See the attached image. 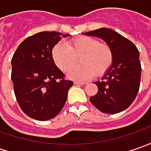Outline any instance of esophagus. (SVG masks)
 <instances>
[{"instance_id":"34e87169","label":"esophagus","mask_w":151,"mask_h":151,"mask_svg":"<svg viewBox=\"0 0 151 151\" xmlns=\"http://www.w3.org/2000/svg\"><path fill=\"white\" fill-rule=\"evenodd\" d=\"M74 84L76 85V86H80V85H84L85 82H79V81H75V82H74Z\"/></svg>"}]
</instances>
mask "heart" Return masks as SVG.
<instances>
[{"instance_id":"b5f03b06","label":"heart","mask_w":151,"mask_h":151,"mask_svg":"<svg viewBox=\"0 0 151 151\" xmlns=\"http://www.w3.org/2000/svg\"><path fill=\"white\" fill-rule=\"evenodd\" d=\"M55 64L62 71L66 72L80 60L81 65L68 73L69 78L85 81L95 74L101 76L108 71L113 62V53L107 44L100 43L96 38L82 36L75 38L68 45L59 43L52 50Z\"/></svg>"}]
</instances>
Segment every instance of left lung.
<instances>
[{
  "label": "left lung",
  "instance_id": "8db88e82",
  "mask_svg": "<svg viewBox=\"0 0 151 151\" xmlns=\"http://www.w3.org/2000/svg\"><path fill=\"white\" fill-rule=\"evenodd\" d=\"M83 34L103 39L113 53L112 66L101 81L94 82L98 91L91 96V102L102 113H120L132 104L139 89V52L130 40L110 28H99Z\"/></svg>",
  "mask_w": 151,
  "mask_h": 151
}]
</instances>
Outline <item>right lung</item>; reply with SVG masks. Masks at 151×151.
<instances>
[{
	"label": "right lung",
	"mask_w": 151,
	"mask_h": 151,
	"mask_svg": "<svg viewBox=\"0 0 151 151\" xmlns=\"http://www.w3.org/2000/svg\"><path fill=\"white\" fill-rule=\"evenodd\" d=\"M58 32H40L29 36L12 59V81L17 103L22 112L36 120L55 118L66 101L73 86L55 65L52 50L61 38Z\"/></svg>",
	"instance_id": "obj_1"
}]
</instances>
